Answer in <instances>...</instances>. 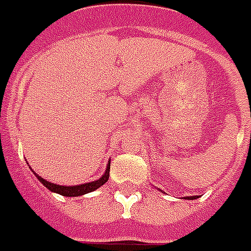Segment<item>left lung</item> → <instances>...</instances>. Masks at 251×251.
Returning <instances> with one entry per match:
<instances>
[{
    "label": "left lung",
    "instance_id": "left-lung-1",
    "mask_svg": "<svg viewBox=\"0 0 251 251\" xmlns=\"http://www.w3.org/2000/svg\"><path fill=\"white\" fill-rule=\"evenodd\" d=\"M184 199H186V200H193V199H197V197L196 196H191V197L186 196V197H184Z\"/></svg>",
    "mask_w": 251,
    "mask_h": 251
}]
</instances>
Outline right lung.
Returning <instances> with one entry per match:
<instances>
[{"label":"right lung","mask_w":251,"mask_h":251,"mask_svg":"<svg viewBox=\"0 0 251 251\" xmlns=\"http://www.w3.org/2000/svg\"><path fill=\"white\" fill-rule=\"evenodd\" d=\"M109 169H111V162L108 163L105 173L102 174L99 179L92 181V182H86V184H79V185H73V186L56 185V184H54V182H50V181H47V179H44L43 177L37 176L33 170H32V172H33V174H35V177H36V178L51 192L59 193V195L66 197H77V196H82V195H86V193H90V192L99 189L101 185H104L106 181H108V178H109Z\"/></svg>","instance_id":"1"}]
</instances>
